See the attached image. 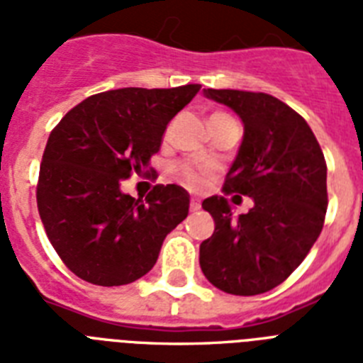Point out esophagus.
I'll use <instances>...</instances> for the list:
<instances>
[{
    "instance_id": "34e87169",
    "label": "esophagus",
    "mask_w": 363,
    "mask_h": 363,
    "mask_svg": "<svg viewBox=\"0 0 363 363\" xmlns=\"http://www.w3.org/2000/svg\"><path fill=\"white\" fill-rule=\"evenodd\" d=\"M199 207H201L199 199H192V201H190V209L192 211H199Z\"/></svg>"
}]
</instances>
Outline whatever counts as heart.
Listing matches in <instances>:
<instances>
[{"label": "heart", "instance_id": "b5f03b06", "mask_svg": "<svg viewBox=\"0 0 363 363\" xmlns=\"http://www.w3.org/2000/svg\"><path fill=\"white\" fill-rule=\"evenodd\" d=\"M182 177H184V181H186L188 184H192V186L199 184V182H201V179H203V177H201V173L196 169H192V167H184V169H182Z\"/></svg>", "mask_w": 363, "mask_h": 363}]
</instances>
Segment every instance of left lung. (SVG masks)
<instances>
[{
	"mask_svg": "<svg viewBox=\"0 0 363 363\" xmlns=\"http://www.w3.org/2000/svg\"><path fill=\"white\" fill-rule=\"evenodd\" d=\"M241 118L242 141L224 192L252 199L233 216L226 198L201 203L215 232L199 245L207 281L233 296H256L286 281L309 254L328 207L326 162L309 124L281 99L264 92L203 90Z\"/></svg>",
	"mask_w": 363,
	"mask_h": 363,
	"instance_id": "obj_1",
	"label": "left lung"
}]
</instances>
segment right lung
<instances>
[{"instance_id": "right-lung-1", "label": "right lung", "mask_w": 363, "mask_h": 363, "mask_svg": "<svg viewBox=\"0 0 363 363\" xmlns=\"http://www.w3.org/2000/svg\"><path fill=\"white\" fill-rule=\"evenodd\" d=\"M199 88L96 94L52 130L37 207L54 250L82 281L121 286L141 279L156 264L165 235L188 216L190 194L182 186L158 184L143 201L121 184L150 165L167 124Z\"/></svg>"}]
</instances>
